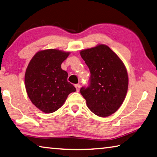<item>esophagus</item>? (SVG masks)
Returning <instances> with one entry per match:
<instances>
[{"instance_id": "obj_1", "label": "esophagus", "mask_w": 157, "mask_h": 157, "mask_svg": "<svg viewBox=\"0 0 157 157\" xmlns=\"http://www.w3.org/2000/svg\"><path fill=\"white\" fill-rule=\"evenodd\" d=\"M75 88H76V90H77V91H78L79 90V89H80V85L79 84H75Z\"/></svg>"}]
</instances>
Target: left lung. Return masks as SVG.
Here are the masks:
<instances>
[{
    "label": "left lung",
    "mask_w": 157,
    "mask_h": 157,
    "mask_svg": "<svg viewBox=\"0 0 157 157\" xmlns=\"http://www.w3.org/2000/svg\"><path fill=\"white\" fill-rule=\"evenodd\" d=\"M80 55L90 70L89 84L81 88L91 112L106 117L115 113L126 98L128 77L120 58L105 44L81 51Z\"/></svg>",
    "instance_id": "1"
}]
</instances>
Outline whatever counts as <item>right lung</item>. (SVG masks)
Returning a JSON list of instances; mask_svg holds the SVG:
<instances>
[{
	"label": "right lung",
	"mask_w": 157,
	"mask_h": 157,
	"mask_svg": "<svg viewBox=\"0 0 157 157\" xmlns=\"http://www.w3.org/2000/svg\"><path fill=\"white\" fill-rule=\"evenodd\" d=\"M69 53L53 49L40 51L28 65L25 75L27 95L42 112H55L71 93L76 91L75 86L67 81V72L61 68Z\"/></svg>",
	"instance_id": "add662e5"
}]
</instances>
